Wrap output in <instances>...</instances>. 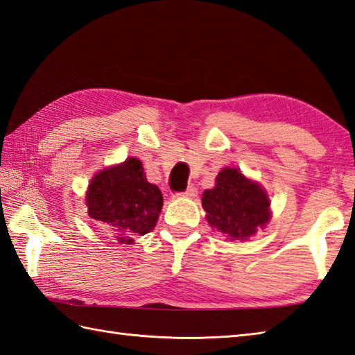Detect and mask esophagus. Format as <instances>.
Wrapping results in <instances>:
<instances>
[{
  "mask_svg": "<svg viewBox=\"0 0 355 355\" xmlns=\"http://www.w3.org/2000/svg\"><path fill=\"white\" fill-rule=\"evenodd\" d=\"M197 193H198V191H197V187L195 186H189L187 187V189L183 192V193H180V197H186V198H193V197H197Z\"/></svg>",
  "mask_w": 355,
  "mask_h": 355,
  "instance_id": "1",
  "label": "esophagus"
}]
</instances>
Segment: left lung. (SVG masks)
<instances>
[{"label": "left lung", "instance_id": "obj_1", "mask_svg": "<svg viewBox=\"0 0 355 355\" xmlns=\"http://www.w3.org/2000/svg\"><path fill=\"white\" fill-rule=\"evenodd\" d=\"M214 189L202 193V207L210 227L229 239L245 241L270 221V200L262 187L241 171L224 168Z\"/></svg>", "mask_w": 355, "mask_h": 355}]
</instances>
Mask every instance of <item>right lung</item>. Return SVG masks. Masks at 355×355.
<instances>
[{"mask_svg":"<svg viewBox=\"0 0 355 355\" xmlns=\"http://www.w3.org/2000/svg\"><path fill=\"white\" fill-rule=\"evenodd\" d=\"M88 215L108 224L120 244L153 232L163 207L160 189L149 183L137 158L97 172L87 191Z\"/></svg>","mask_w":355,"mask_h":355,"instance_id":"obj_1","label":"right lung"}]
</instances>
